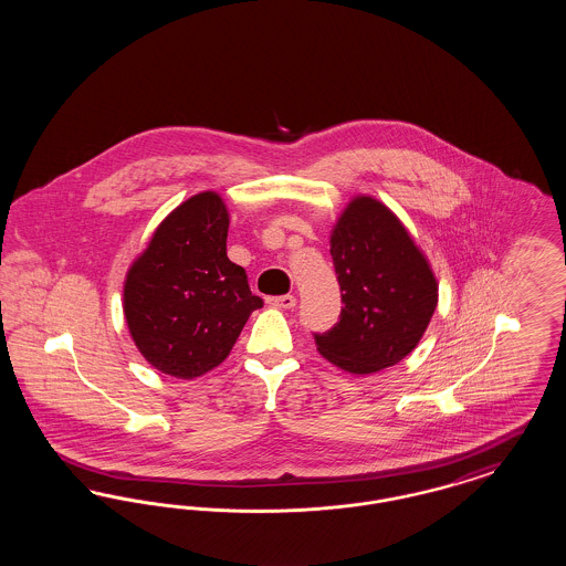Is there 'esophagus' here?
Returning a JSON list of instances; mask_svg holds the SVG:
<instances>
[{"label":"esophagus","instance_id":"esophagus-1","mask_svg":"<svg viewBox=\"0 0 566 566\" xmlns=\"http://www.w3.org/2000/svg\"><path fill=\"white\" fill-rule=\"evenodd\" d=\"M268 303H270L271 307H277V310H293L296 305V296H270V298H268Z\"/></svg>","mask_w":566,"mask_h":566}]
</instances>
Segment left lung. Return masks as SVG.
Returning <instances> with one entry per match:
<instances>
[{
    "label": "left lung",
    "mask_w": 566,
    "mask_h": 566,
    "mask_svg": "<svg viewBox=\"0 0 566 566\" xmlns=\"http://www.w3.org/2000/svg\"><path fill=\"white\" fill-rule=\"evenodd\" d=\"M331 256L344 307L339 323L316 335V348L354 376L401 363L422 339L439 298L427 254L388 206L356 195L333 224Z\"/></svg>",
    "instance_id": "obj_1"
}]
</instances>
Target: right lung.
Here are the masks:
<instances>
[{
  "label": "right lung",
  "mask_w": 566,
  "mask_h": 566,
  "mask_svg": "<svg viewBox=\"0 0 566 566\" xmlns=\"http://www.w3.org/2000/svg\"><path fill=\"white\" fill-rule=\"evenodd\" d=\"M229 210L203 190L165 216L125 275L123 312L139 354L165 376L192 379L233 350L263 307L227 256Z\"/></svg>",
  "instance_id": "add662e5"
}]
</instances>
